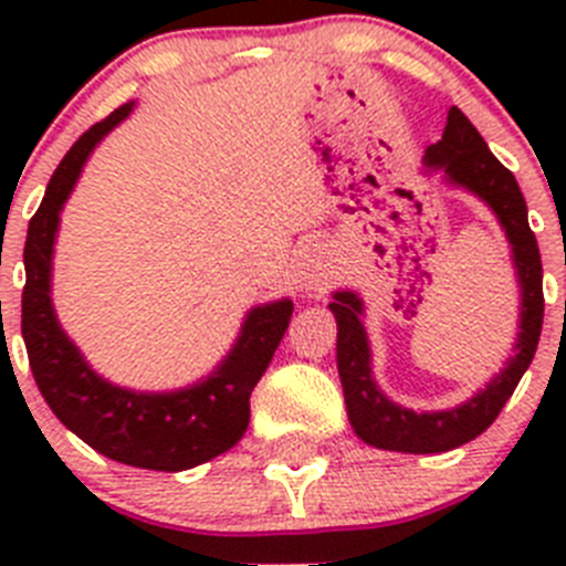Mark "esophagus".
<instances>
[{
	"label": "esophagus",
	"mask_w": 566,
	"mask_h": 566,
	"mask_svg": "<svg viewBox=\"0 0 566 566\" xmlns=\"http://www.w3.org/2000/svg\"><path fill=\"white\" fill-rule=\"evenodd\" d=\"M300 283L308 292H319V289L326 286L328 280H332V266H328L326 254L319 252V249H306V252L300 254Z\"/></svg>",
	"instance_id": "obj_1"
}]
</instances>
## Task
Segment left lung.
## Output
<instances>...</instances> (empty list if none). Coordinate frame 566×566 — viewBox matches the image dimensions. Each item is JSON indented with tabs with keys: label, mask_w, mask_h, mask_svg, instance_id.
<instances>
[{
	"label": "left lung",
	"mask_w": 566,
	"mask_h": 566,
	"mask_svg": "<svg viewBox=\"0 0 566 566\" xmlns=\"http://www.w3.org/2000/svg\"><path fill=\"white\" fill-rule=\"evenodd\" d=\"M424 172H439L448 187L476 195L496 214L522 289L518 334L513 357L482 391L448 411H411L385 397L374 379L371 345L363 326L365 306L359 294L334 292V303H328V308L337 319V371L345 394V411L354 433L379 451L444 453L488 431L536 357L542 337V254L536 234L530 232L527 203L513 172L490 153L479 129L459 107L448 109L442 138L424 149Z\"/></svg>",
	"instance_id": "left-lung-1"
}]
</instances>
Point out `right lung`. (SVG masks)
<instances>
[{"label": "right lung", "mask_w": 566, "mask_h": 566, "mask_svg": "<svg viewBox=\"0 0 566 566\" xmlns=\"http://www.w3.org/2000/svg\"><path fill=\"white\" fill-rule=\"evenodd\" d=\"M135 102L93 124L64 155L30 218L24 240L22 337L30 371L50 411L67 431L113 462L144 470H189L221 457L249 428V397L274 357L292 319L289 297L249 308L238 339L212 374L178 391H133L90 368L59 326L50 300L59 218L90 153L133 113Z\"/></svg>", "instance_id": "add662e5"}]
</instances>
